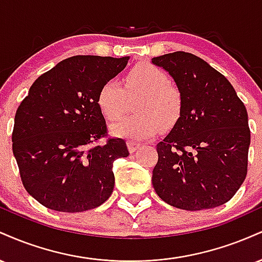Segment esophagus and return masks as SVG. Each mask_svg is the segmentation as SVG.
Instances as JSON below:
<instances>
[{
  "label": "esophagus",
  "instance_id": "1",
  "mask_svg": "<svg viewBox=\"0 0 262 262\" xmlns=\"http://www.w3.org/2000/svg\"><path fill=\"white\" fill-rule=\"evenodd\" d=\"M127 146H128L129 152H134V151H137V149H139L140 144L134 143V141H128V143H127Z\"/></svg>",
  "mask_w": 262,
  "mask_h": 262
}]
</instances>
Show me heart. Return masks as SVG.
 I'll return each instance as SVG.
<instances>
[{
    "instance_id": "1",
    "label": "heart",
    "mask_w": 262,
    "mask_h": 262,
    "mask_svg": "<svg viewBox=\"0 0 262 262\" xmlns=\"http://www.w3.org/2000/svg\"><path fill=\"white\" fill-rule=\"evenodd\" d=\"M140 96L134 116H127L112 125L116 137L130 140H146L160 130L161 125L175 124L182 111L181 93L170 83L164 70L143 62L135 65L123 81L111 79L101 86L97 103L108 121H116L127 110L128 97Z\"/></svg>"
}]
</instances>
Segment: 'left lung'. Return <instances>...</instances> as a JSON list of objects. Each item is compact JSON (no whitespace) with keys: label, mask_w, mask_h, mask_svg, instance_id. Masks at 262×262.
<instances>
[{"label":"left lung","mask_w":262,"mask_h":262,"mask_svg":"<svg viewBox=\"0 0 262 262\" xmlns=\"http://www.w3.org/2000/svg\"><path fill=\"white\" fill-rule=\"evenodd\" d=\"M176 82L180 118L156 145L152 186L170 206L209 209L227 203L248 172V112L231 83L208 62L175 52L151 59Z\"/></svg>","instance_id":"left-lung-1"}]
</instances>
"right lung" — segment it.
Segmentation results:
<instances>
[{"label": "right lung", "instance_id": "right-lung-1", "mask_svg": "<svg viewBox=\"0 0 262 262\" xmlns=\"http://www.w3.org/2000/svg\"><path fill=\"white\" fill-rule=\"evenodd\" d=\"M129 56L76 55L40 75L14 117L12 149L23 186L56 212L101 206L114 187L113 162L129 155L121 138H108L97 103L101 86L117 76Z\"/></svg>", "mask_w": 262, "mask_h": 262}]
</instances>
